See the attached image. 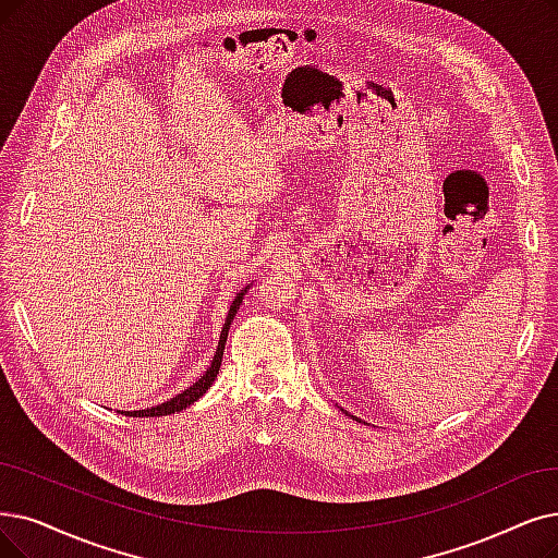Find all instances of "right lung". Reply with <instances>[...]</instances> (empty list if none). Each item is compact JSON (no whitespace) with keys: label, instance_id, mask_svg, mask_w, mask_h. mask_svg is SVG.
<instances>
[{"label":"right lung","instance_id":"obj_1","mask_svg":"<svg viewBox=\"0 0 558 558\" xmlns=\"http://www.w3.org/2000/svg\"><path fill=\"white\" fill-rule=\"evenodd\" d=\"M244 293H247V288H244L242 293H238V298L233 300V304H231V308H229V316H227V320H225V327H221L219 343H217V352H215V356H213V362H210L208 371H206L202 377H198V380H196L194 385H190L183 393H178L175 398L167 400V403H162V405L146 408V410H135V412H121V414H125V416H167V414L185 410L187 405L194 403V400L202 398V396L210 389V385L215 383V377H217V373H219L221 354H225V345H227V337H229V327H231V323H233V318H235V314H238V308H240V304H242Z\"/></svg>","mask_w":558,"mask_h":558}]
</instances>
